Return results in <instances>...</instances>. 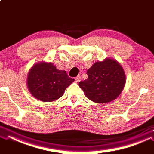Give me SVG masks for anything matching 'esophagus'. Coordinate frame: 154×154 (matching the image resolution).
<instances>
[{
    "label": "esophagus",
    "mask_w": 154,
    "mask_h": 154,
    "mask_svg": "<svg viewBox=\"0 0 154 154\" xmlns=\"http://www.w3.org/2000/svg\"><path fill=\"white\" fill-rule=\"evenodd\" d=\"M75 81H76L77 82H79L81 81V77H80L79 75H78V76L75 78Z\"/></svg>",
    "instance_id": "esophagus-1"
}]
</instances>
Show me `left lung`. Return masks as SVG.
<instances>
[{
    "label": "left lung",
    "mask_w": 154,
    "mask_h": 154,
    "mask_svg": "<svg viewBox=\"0 0 154 154\" xmlns=\"http://www.w3.org/2000/svg\"><path fill=\"white\" fill-rule=\"evenodd\" d=\"M88 78L79 82L87 98L95 103L110 102L120 95L126 77L121 65L114 59L96 62L87 70Z\"/></svg>",
    "instance_id": "1"
}]
</instances>
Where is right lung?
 Wrapping results in <instances>:
<instances>
[{
    "label": "right lung",
    "mask_w": 154,
    "mask_h": 154,
    "mask_svg": "<svg viewBox=\"0 0 154 154\" xmlns=\"http://www.w3.org/2000/svg\"><path fill=\"white\" fill-rule=\"evenodd\" d=\"M75 81L66 71L59 70L52 63L35 64L28 73L27 86L32 95L42 102H52L63 95Z\"/></svg>",
    "instance_id": "obj_1"
}]
</instances>
